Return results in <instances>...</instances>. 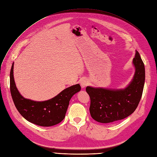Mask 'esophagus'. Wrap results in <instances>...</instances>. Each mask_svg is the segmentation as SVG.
<instances>
[{"instance_id":"34e87169","label":"esophagus","mask_w":157,"mask_h":157,"mask_svg":"<svg viewBox=\"0 0 157 157\" xmlns=\"http://www.w3.org/2000/svg\"><path fill=\"white\" fill-rule=\"evenodd\" d=\"M80 86H81V87L84 88L86 86H88L89 84V81H88V80L86 78H83L82 80H80Z\"/></svg>"}]
</instances>
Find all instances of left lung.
I'll list each match as a JSON object with an SVG mask.
<instances>
[{
    "mask_svg": "<svg viewBox=\"0 0 157 157\" xmlns=\"http://www.w3.org/2000/svg\"><path fill=\"white\" fill-rule=\"evenodd\" d=\"M133 64L136 69L134 78L124 89L86 87L90 98V113L93 119L110 123L124 119L135 111L142 96L145 78L144 63L137 51Z\"/></svg>",
    "mask_w": 157,
    "mask_h": 157,
    "instance_id": "left-lung-1",
    "label": "left lung"
}]
</instances>
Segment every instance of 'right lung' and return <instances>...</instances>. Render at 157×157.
<instances>
[{
	"label": "right lung",
	"instance_id": "1",
	"mask_svg": "<svg viewBox=\"0 0 157 157\" xmlns=\"http://www.w3.org/2000/svg\"><path fill=\"white\" fill-rule=\"evenodd\" d=\"M13 63L10 75V92L17 111L27 121L41 126H52L62 121L65 117L69 101L80 90L77 84L63 90L49 100L35 101L23 98L17 90L13 78Z\"/></svg>",
	"mask_w": 157,
	"mask_h": 157
}]
</instances>
